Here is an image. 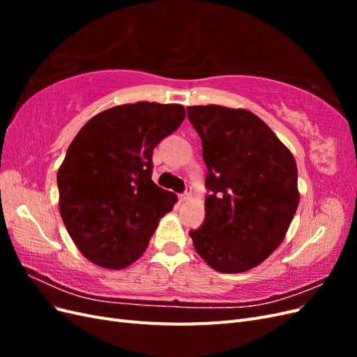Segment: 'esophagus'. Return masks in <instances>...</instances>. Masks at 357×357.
Here are the masks:
<instances>
[{"mask_svg": "<svg viewBox=\"0 0 357 357\" xmlns=\"http://www.w3.org/2000/svg\"><path fill=\"white\" fill-rule=\"evenodd\" d=\"M190 197H192V186L188 185V186H186V190L183 192L181 195H180V199H181V201H186V199H189Z\"/></svg>", "mask_w": 357, "mask_h": 357, "instance_id": "1", "label": "esophagus"}]
</instances>
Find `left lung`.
<instances>
[{
    "mask_svg": "<svg viewBox=\"0 0 357 357\" xmlns=\"http://www.w3.org/2000/svg\"><path fill=\"white\" fill-rule=\"evenodd\" d=\"M207 165L205 219L189 232L219 273H244L283 241L299 204L298 168L262 119L222 105L188 107Z\"/></svg>",
    "mask_w": 357,
    "mask_h": 357,
    "instance_id": "8db88e82",
    "label": "left lung"
}]
</instances>
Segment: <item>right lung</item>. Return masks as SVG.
<instances>
[{"mask_svg":"<svg viewBox=\"0 0 357 357\" xmlns=\"http://www.w3.org/2000/svg\"><path fill=\"white\" fill-rule=\"evenodd\" d=\"M180 104L135 102L92 117L58 171L59 211L91 262L122 269L144 253L177 195L152 180L153 149L185 121Z\"/></svg>","mask_w":357,"mask_h":357,"instance_id":"right-lung-1","label":"right lung"}]
</instances>
